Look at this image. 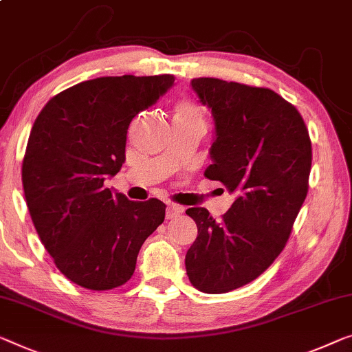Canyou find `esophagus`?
I'll list each match as a JSON object with an SVG mask.
<instances>
[{
    "mask_svg": "<svg viewBox=\"0 0 352 352\" xmlns=\"http://www.w3.org/2000/svg\"><path fill=\"white\" fill-rule=\"evenodd\" d=\"M183 212V207H180V206H175V204H169V206H167V208H166V217L167 218H175V217H178V214H180Z\"/></svg>",
    "mask_w": 352,
    "mask_h": 352,
    "instance_id": "34e87169",
    "label": "esophagus"
}]
</instances>
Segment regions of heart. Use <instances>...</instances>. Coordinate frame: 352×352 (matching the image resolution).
Here are the masks:
<instances>
[{
	"label": "heart",
	"mask_w": 352,
	"mask_h": 352,
	"mask_svg": "<svg viewBox=\"0 0 352 352\" xmlns=\"http://www.w3.org/2000/svg\"><path fill=\"white\" fill-rule=\"evenodd\" d=\"M175 123H186V122H201L202 123V113L199 107L190 99H180L175 104L174 109Z\"/></svg>",
	"instance_id": "obj_1"
}]
</instances>
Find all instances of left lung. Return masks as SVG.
<instances>
[{
  "instance_id": "1",
  "label": "left lung",
  "mask_w": 352,
  "mask_h": 352,
  "mask_svg": "<svg viewBox=\"0 0 352 352\" xmlns=\"http://www.w3.org/2000/svg\"><path fill=\"white\" fill-rule=\"evenodd\" d=\"M191 88L213 118L204 175L235 201L219 221L204 207L186 210L197 239L185 265L196 289L224 294L256 280L285 248L308 192L311 142L297 109L269 88L212 77Z\"/></svg>"
}]
</instances>
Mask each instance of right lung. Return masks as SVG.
I'll use <instances>...</instances> for the list:
<instances>
[{"label":"right lung","instance_id":"right-lung-1","mask_svg":"<svg viewBox=\"0 0 352 352\" xmlns=\"http://www.w3.org/2000/svg\"><path fill=\"white\" fill-rule=\"evenodd\" d=\"M174 80L98 77L56 94L36 118L22 167L26 206L58 270L78 286L124 285L140 246L164 221L166 204L129 201L104 182L122 169L129 123Z\"/></svg>","mask_w":352,"mask_h":352}]
</instances>
